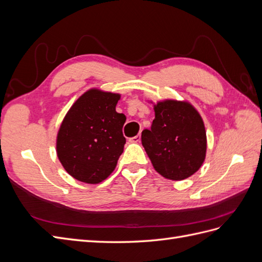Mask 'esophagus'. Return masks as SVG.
I'll return each instance as SVG.
<instances>
[{
  "label": "esophagus",
  "mask_w": 262,
  "mask_h": 262,
  "mask_svg": "<svg viewBox=\"0 0 262 262\" xmlns=\"http://www.w3.org/2000/svg\"><path fill=\"white\" fill-rule=\"evenodd\" d=\"M140 141H141V134H138V136L130 139V142H132V143H140Z\"/></svg>",
  "instance_id": "1"
}]
</instances>
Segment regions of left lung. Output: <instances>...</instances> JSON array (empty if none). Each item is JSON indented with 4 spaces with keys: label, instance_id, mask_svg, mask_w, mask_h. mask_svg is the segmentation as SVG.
<instances>
[{
    "label": "left lung",
    "instance_id": "obj_1",
    "mask_svg": "<svg viewBox=\"0 0 262 262\" xmlns=\"http://www.w3.org/2000/svg\"><path fill=\"white\" fill-rule=\"evenodd\" d=\"M154 112L150 130L142 131V145L158 173L184 180L204 162L207 134L202 118L185 101H161Z\"/></svg>",
    "mask_w": 262,
    "mask_h": 262
}]
</instances>
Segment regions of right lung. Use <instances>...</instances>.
I'll use <instances>...</instances> for the list:
<instances>
[{"label":"right lung","instance_id":"add662e5","mask_svg":"<svg viewBox=\"0 0 262 262\" xmlns=\"http://www.w3.org/2000/svg\"><path fill=\"white\" fill-rule=\"evenodd\" d=\"M120 95L91 90L78 98L63 120L58 157L75 179L98 184L114 171L123 152L125 116L116 112Z\"/></svg>","mask_w":262,"mask_h":262}]
</instances>
